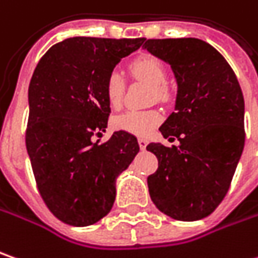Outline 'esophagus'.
I'll return each instance as SVG.
<instances>
[{"mask_svg": "<svg viewBox=\"0 0 258 258\" xmlns=\"http://www.w3.org/2000/svg\"><path fill=\"white\" fill-rule=\"evenodd\" d=\"M138 144H139V148L142 149V151L147 148V145H148L147 139H144V138H139V139H138Z\"/></svg>", "mask_w": 258, "mask_h": 258, "instance_id": "esophagus-1", "label": "esophagus"}]
</instances>
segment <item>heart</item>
Listing matches in <instances>:
<instances>
[{"mask_svg": "<svg viewBox=\"0 0 258 258\" xmlns=\"http://www.w3.org/2000/svg\"><path fill=\"white\" fill-rule=\"evenodd\" d=\"M129 71L134 78L145 81L152 87L154 97L157 100H165L168 97L167 70L161 60L152 55H142L129 63ZM106 98L111 107H119L124 96V80L117 71L110 72L104 84ZM161 113L157 110H127L113 119V126L117 131L135 136H148L160 123Z\"/></svg>", "mask_w": 258, "mask_h": 258, "instance_id": "1", "label": "heart"}]
</instances>
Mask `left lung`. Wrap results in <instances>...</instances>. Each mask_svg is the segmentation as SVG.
Masks as SVG:
<instances>
[{
	"label": "left lung",
	"instance_id": "left-lung-1",
	"mask_svg": "<svg viewBox=\"0 0 258 258\" xmlns=\"http://www.w3.org/2000/svg\"><path fill=\"white\" fill-rule=\"evenodd\" d=\"M144 47L177 78L175 111L162 123L173 148L149 144L158 168L148 177L154 205L177 221L209 216L224 200L244 142V97L225 58L199 39H148Z\"/></svg>",
	"mask_w": 258,
	"mask_h": 258
}]
</instances>
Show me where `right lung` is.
<instances>
[{
    "label": "right lung",
    "mask_w": 258,
    "mask_h": 258,
    "mask_svg": "<svg viewBox=\"0 0 258 258\" xmlns=\"http://www.w3.org/2000/svg\"><path fill=\"white\" fill-rule=\"evenodd\" d=\"M138 39L71 37L40 58L29 85L26 148L47 209L72 226L96 224L110 212L116 177L139 152L123 131H106L110 104L104 84L119 60L144 43Z\"/></svg>",
    "instance_id": "right-lung-1"
}]
</instances>
